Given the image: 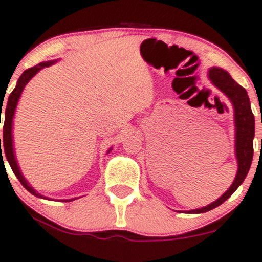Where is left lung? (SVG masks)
Returning <instances> with one entry per match:
<instances>
[{
    "label": "left lung",
    "mask_w": 262,
    "mask_h": 262,
    "mask_svg": "<svg viewBox=\"0 0 262 262\" xmlns=\"http://www.w3.org/2000/svg\"><path fill=\"white\" fill-rule=\"evenodd\" d=\"M209 78L216 88H219L223 93L230 99L234 105L235 113V126H236V157H237V174L235 177L231 187L216 199L215 202L202 209L190 210L189 213L199 214L214 209L223 204L235 190L239 188L248 174L250 166H251L252 155H254V135H255V117L250 106V100L248 93L242 85L231 79L228 72L220 68H211L209 70Z\"/></svg>",
    "instance_id": "obj_1"
}]
</instances>
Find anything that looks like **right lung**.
Instances as JSON below:
<instances>
[{
	"instance_id": "obj_1",
	"label": "right lung",
	"mask_w": 262,
	"mask_h": 262,
	"mask_svg": "<svg viewBox=\"0 0 262 262\" xmlns=\"http://www.w3.org/2000/svg\"><path fill=\"white\" fill-rule=\"evenodd\" d=\"M52 64H53L52 61L39 63L36 67H32V68H29V69L25 70V72H23V74L19 76L16 88H14L13 92L10 94V98H8L7 105L5 106L6 111H5V122H4V141H2V147H4V149H1V140H0V161H4V158H2V154L6 155V158H7L8 163H10V166L13 170L14 176L18 178L20 184H22V186L25 187L29 193H32V194L36 195V196H39V198H44V196L40 195L39 193H37L33 188L28 186L27 181L23 178L22 173H20L18 166H17L16 158H14V154H13V147H12V120H13V115H14V110H16V106H17V102H18L20 94H22L26 85H27L28 81L31 80V79L33 78V76L36 75L37 73L42 69V68L49 67V66H52ZM2 104H4V101H1L0 113H2ZM0 122H1V120H0ZM70 201H74V199H69V201H66V202H70Z\"/></svg>"
}]
</instances>
